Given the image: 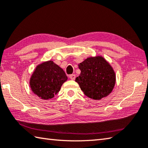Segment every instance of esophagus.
<instances>
[{
    "label": "esophagus",
    "mask_w": 148,
    "mask_h": 148,
    "mask_svg": "<svg viewBox=\"0 0 148 148\" xmlns=\"http://www.w3.org/2000/svg\"><path fill=\"white\" fill-rule=\"evenodd\" d=\"M69 77H70V79L72 80H74L75 78H76V75L75 74H71L69 76Z\"/></svg>",
    "instance_id": "1"
}]
</instances>
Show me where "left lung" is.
Returning a JSON list of instances; mask_svg holds the SVG:
<instances>
[{"instance_id": "1", "label": "left lung", "mask_w": 148, "mask_h": 148, "mask_svg": "<svg viewBox=\"0 0 148 148\" xmlns=\"http://www.w3.org/2000/svg\"><path fill=\"white\" fill-rule=\"evenodd\" d=\"M78 66L81 73L75 81L86 96L100 100L112 92L116 76L112 66L103 57H89Z\"/></svg>"}]
</instances>
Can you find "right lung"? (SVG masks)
Instances as JSON below:
<instances>
[{
    "instance_id": "right-lung-1",
    "label": "right lung",
    "mask_w": 148,
    "mask_h": 148,
    "mask_svg": "<svg viewBox=\"0 0 148 148\" xmlns=\"http://www.w3.org/2000/svg\"><path fill=\"white\" fill-rule=\"evenodd\" d=\"M66 80L64 71L50 60L37 65L30 78L29 85L34 94L47 100L58 93Z\"/></svg>"
}]
</instances>
